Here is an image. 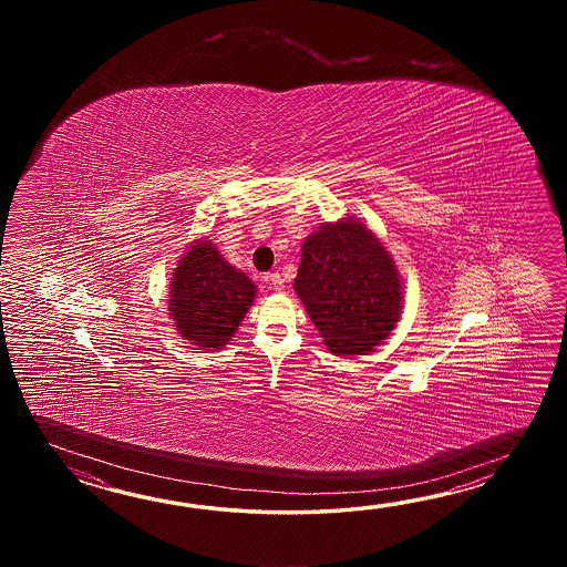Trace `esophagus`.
Listing matches in <instances>:
<instances>
[{
    "label": "esophagus",
    "mask_w": 567,
    "mask_h": 567,
    "mask_svg": "<svg viewBox=\"0 0 567 567\" xmlns=\"http://www.w3.org/2000/svg\"><path fill=\"white\" fill-rule=\"evenodd\" d=\"M267 281H269V286L276 289V291H281V289L286 288V286H284V278H281V274H278V271L269 274Z\"/></svg>",
    "instance_id": "34e87169"
}]
</instances>
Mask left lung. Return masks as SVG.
Masks as SVG:
<instances>
[{
    "label": "left lung",
    "mask_w": 567,
    "mask_h": 567,
    "mask_svg": "<svg viewBox=\"0 0 567 567\" xmlns=\"http://www.w3.org/2000/svg\"><path fill=\"white\" fill-rule=\"evenodd\" d=\"M293 288L337 357L367 354L379 347L403 308L393 257L354 217L320 225L306 237Z\"/></svg>",
    "instance_id": "left-lung-1"
}]
</instances>
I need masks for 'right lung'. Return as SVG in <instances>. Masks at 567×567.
<instances>
[{
    "label": "right lung",
    "mask_w": 567,
    "mask_h": 567,
    "mask_svg": "<svg viewBox=\"0 0 567 567\" xmlns=\"http://www.w3.org/2000/svg\"><path fill=\"white\" fill-rule=\"evenodd\" d=\"M255 293L254 281L230 266L213 241L196 239L174 269L168 312L184 340L217 352L241 326Z\"/></svg>",
    "instance_id": "1"
}]
</instances>
